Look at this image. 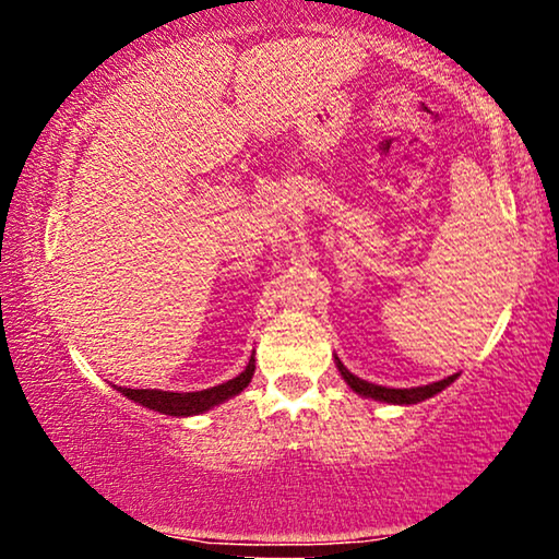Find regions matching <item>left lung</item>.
Wrapping results in <instances>:
<instances>
[{
	"label": "left lung",
	"instance_id": "1",
	"mask_svg": "<svg viewBox=\"0 0 559 559\" xmlns=\"http://www.w3.org/2000/svg\"><path fill=\"white\" fill-rule=\"evenodd\" d=\"M334 362H337V369L342 374V380L349 384L352 392H357L359 397H369V400H377V402H388V405H417V402L435 397L437 392H442L444 388H450V384L457 380V374H450L444 377L440 382H432V384H423V388H382V384H372L362 380V377L352 374L349 369L340 362V357H334Z\"/></svg>",
	"mask_w": 559,
	"mask_h": 559
}]
</instances>
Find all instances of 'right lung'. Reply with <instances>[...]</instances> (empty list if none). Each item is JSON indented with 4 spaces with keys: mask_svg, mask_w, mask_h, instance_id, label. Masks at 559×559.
<instances>
[{
    "mask_svg": "<svg viewBox=\"0 0 559 559\" xmlns=\"http://www.w3.org/2000/svg\"><path fill=\"white\" fill-rule=\"evenodd\" d=\"M252 374H254V352L250 357V362L247 367L239 372L237 377H231V380L217 384V388H210V390H200V392H162V390H132V388H117V384H111L117 392H122L127 400L136 402V405L147 407L159 412V415H169V417H192V415H202V412H207L212 407L222 405V402H227L235 397V394L242 392L247 384L252 382Z\"/></svg>",
    "mask_w": 559,
    "mask_h": 559,
    "instance_id": "add662e5",
    "label": "right lung"
}]
</instances>
